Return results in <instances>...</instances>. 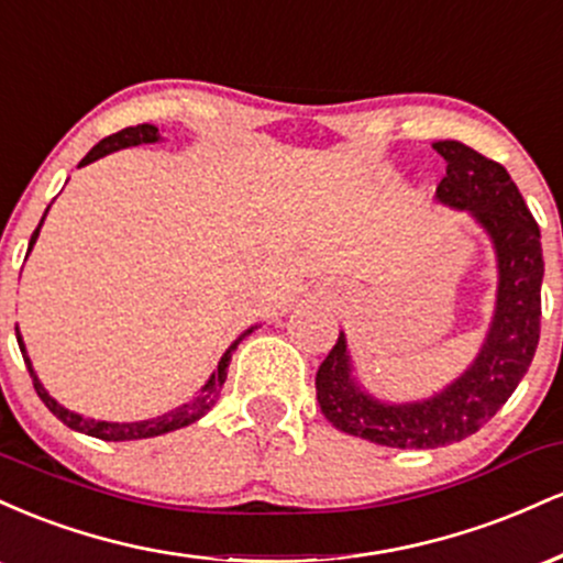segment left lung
<instances>
[{
  "label": "left lung",
  "mask_w": 563,
  "mask_h": 563,
  "mask_svg": "<svg viewBox=\"0 0 563 563\" xmlns=\"http://www.w3.org/2000/svg\"><path fill=\"white\" fill-rule=\"evenodd\" d=\"M448 161L437 185L442 203L482 222L497 251V309L476 363L437 397L412 405H380L354 384L344 333L322 360L314 389L322 416L344 434L399 450H434L482 429L525 378L540 341L542 245L519 187L493 158L455 140L434 142Z\"/></svg>",
  "instance_id": "left-lung-1"
}]
</instances>
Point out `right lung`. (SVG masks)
<instances>
[{
    "label": "right lung",
    "mask_w": 563,
    "mask_h": 563,
    "mask_svg": "<svg viewBox=\"0 0 563 563\" xmlns=\"http://www.w3.org/2000/svg\"><path fill=\"white\" fill-rule=\"evenodd\" d=\"M156 140H158V129H156V126H151V124L126 126V129H121V132L111 134V137H106V140L97 142V145L92 147V151H89L87 156L81 158V164H79V166L92 164V161L102 158V156H108V153H113V151H121V147H129V145H142V142H156ZM47 211H49V209H47ZM44 217H47V214H44ZM44 217H42V222H44ZM42 222H38V228H42ZM38 228L34 230V235H31L29 251L34 249V243H36V238H38ZM15 331H18V328H15ZM251 331H254V328H249V331L241 333V335H238L235 341H232L228 352H224V357L219 360L217 371L211 373L209 384H206L203 389H200V394H198L196 399H190V402H187V405L177 407V410L166 412V416H158V418H153V421H140V423L87 421V418L76 416V412L66 410V407H63V405H57L55 399L49 397L47 391H44V386L38 384V378H36L34 367H31L29 354H25V349H23L21 335H18V346H21V352H23L25 367H29V376H31V380H34V389H36V394H38V399H42V402L47 405V410L53 412V416L57 418V421L66 423L68 429L81 431V434H89V437H97V439H106V442H129V439H147V437L166 434V431L183 429V426H187V423H196L198 418H203L206 412H209L211 407H214V402L219 399V391H222L224 380H228V367H230L232 352H235L238 344H241V341H243L245 335H249Z\"/></svg>",
    "instance_id": "obj_1"
}]
</instances>
